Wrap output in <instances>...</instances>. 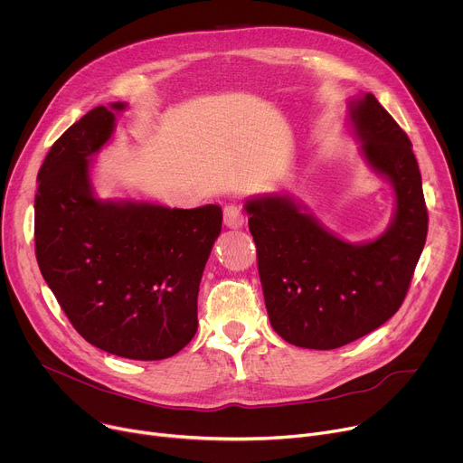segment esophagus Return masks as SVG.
I'll return each mask as SVG.
<instances>
[{
	"label": "esophagus",
	"mask_w": 463,
	"mask_h": 463,
	"mask_svg": "<svg viewBox=\"0 0 463 463\" xmlns=\"http://www.w3.org/2000/svg\"><path fill=\"white\" fill-rule=\"evenodd\" d=\"M224 224L228 228H241L244 224V215L237 203H228L224 207Z\"/></svg>",
	"instance_id": "esophagus-1"
}]
</instances>
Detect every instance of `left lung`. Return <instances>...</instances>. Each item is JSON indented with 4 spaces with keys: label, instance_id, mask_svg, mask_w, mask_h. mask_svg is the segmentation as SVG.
<instances>
[{
    "label": "left lung",
    "instance_id": "8db88e82",
    "mask_svg": "<svg viewBox=\"0 0 463 463\" xmlns=\"http://www.w3.org/2000/svg\"><path fill=\"white\" fill-rule=\"evenodd\" d=\"M348 118L367 165L395 189V215L365 242H348L288 194L246 200L248 228L274 332L302 348L360 339L402 306L429 232L411 142L378 99H350Z\"/></svg>",
    "mask_w": 463,
    "mask_h": 463
}]
</instances>
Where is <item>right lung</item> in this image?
<instances>
[{
  "mask_svg": "<svg viewBox=\"0 0 463 463\" xmlns=\"http://www.w3.org/2000/svg\"><path fill=\"white\" fill-rule=\"evenodd\" d=\"M126 103L94 108L48 152L34 196V252L62 311L90 345L128 360H165L198 328V289L222 228L215 203L170 209L99 200L90 166Z\"/></svg>",
  "mask_w": 463,
  "mask_h": 463,
  "instance_id": "obj_1",
  "label": "right lung"
}]
</instances>
